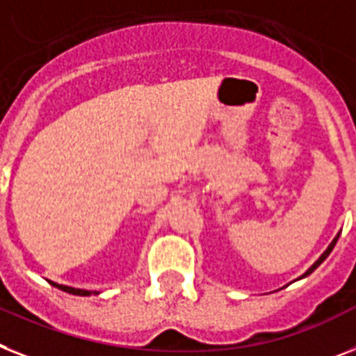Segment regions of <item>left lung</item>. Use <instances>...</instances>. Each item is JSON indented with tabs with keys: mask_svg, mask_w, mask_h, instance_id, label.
<instances>
[{
	"mask_svg": "<svg viewBox=\"0 0 356 356\" xmlns=\"http://www.w3.org/2000/svg\"><path fill=\"white\" fill-rule=\"evenodd\" d=\"M339 237H340V232H339V235H337V237H335V238H333V241H331V244H330V246L325 248V252H324V253H322V255H321V257H318V259H316V261H315V262H313V264H312V266H309V268H307V270H306V271H304V273H302V275H300V277H298V280H300V279H304V277H307V275H312V273H313V271H315V270H316V268H318V266H321V264H322V262H324V261H325V259H327V255H330V253H331V252H333V248H335V244H337V241H339Z\"/></svg>",
	"mask_w": 356,
	"mask_h": 356,
	"instance_id": "obj_1",
	"label": "left lung"
}]
</instances>
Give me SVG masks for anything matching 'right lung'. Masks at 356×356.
<instances>
[{
	"label": "right lung",
	"mask_w": 356,
	"mask_h": 356,
	"mask_svg": "<svg viewBox=\"0 0 356 356\" xmlns=\"http://www.w3.org/2000/svg\"><path fill=\"white\" fill-rule=\"evenodd\" d=\"M52 286H56L58 289H63L67 293L72 295H79V297H90V295H99V291H90V289H79V288H72V286L58 284V282H52Z\"/></svg>",
	"instance_id": "right-lung-1"
}]
</instances>
